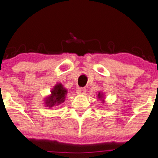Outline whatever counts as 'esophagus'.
Returning <instances> with one entry per match:
<instances>
[{"label": "esophagus", "mask_w": 158, "mask_h": 158, "mask_svg": "<svg viewBox=\"0 0 158 158\" xmlns=\"http://www.w3.org/2000/svg\"><path fill=\"white\" fill-rule=\"evenodd\" d=\"M86 89H85V88H79V89L76 90V93H77L78 94H86Z\"/></svg>", "instance_id": "esophagus-1"}]
</instances>
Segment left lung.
<instances>
[{
  "instance_id": "obj_1",
  "label": "left lung",
  "mask_w": 158,
  "mask_h": 158,
  "mask_svg": "<svg viewBox=\"0 0 158 158\" xmlns=\"http://www.w3.org/2000/svg\"><path fill=\"white\" fill-rule=\"evenodd\" d=\"M102 94H101V93H99V94H98V98H102Z\"/></svg>"
}]
</instances>
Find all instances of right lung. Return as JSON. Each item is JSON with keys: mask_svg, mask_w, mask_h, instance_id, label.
<instances>
[{"mask_svg": "<svg viewBox=\"0 0 158 158\" xmlns=\"http://www.w3.org/2000/svg\"><path fill=\"white\" fill-rule=\"evenodd\" d=\"M67 90L63 87L61 84H57L53 90L51 91V95L46 100V104L48 107H51L54 105H59L64 101Z\"/></svg>", "mask_w": 158, "mask_h": 158, "instance_id": "add662e5", "label": "right lung"}]
</instances>
